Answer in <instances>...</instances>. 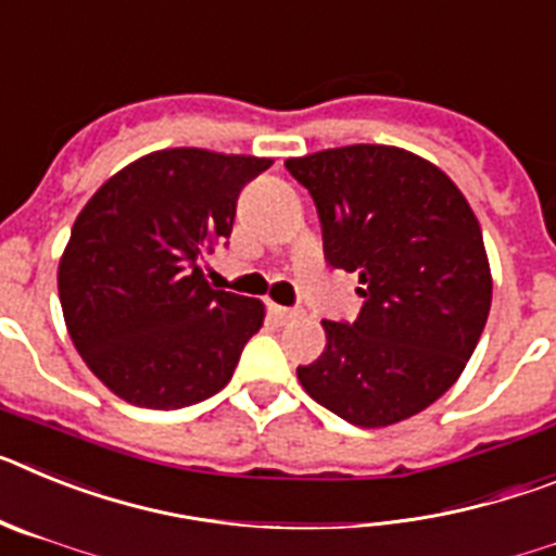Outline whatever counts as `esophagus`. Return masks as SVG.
<instances>
[{"instance_id":"1","label":"esophagus","mask_w":556,"mask_h":556,"mask_svg":"<svg viewBox=\"0 0 556 556\" xmlns=\"http://www.w3.org/2000/svg\"><path fill=\"white\" fill-rule=\"evenodd\" d=\"M269 314H273L278 323H289L298 317V308H289V306H278V303H269Z\"/></svg>"}]
</instances>
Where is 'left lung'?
I'll use <instances>...</instances> for the list:
<instances>
[{"label":"left lung","instance_id":"obj_1","mask_svg":"<svg viewBox=\"0 0 556 556\" xmlns=\"http://www.w3.org/2000/svg\"><path fill=\"white\" fill-rule=\"evenodd\" d=\"M312 194L326 262L358 273L353 323L323 320L326 351L303 390L362 429L424 412L456 384L493 301L479 219L440 166L390 144L287 159Z\"/></svg>","mask_w":556,"mask_h":556}]
</instances>
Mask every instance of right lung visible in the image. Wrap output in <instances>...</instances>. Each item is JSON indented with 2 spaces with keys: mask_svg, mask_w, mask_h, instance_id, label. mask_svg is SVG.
<instances>
[{
  "mask_svg": "<svg viewBox=\"0 0 556 556\" xmlns=\"http://www.w3.org/2000/svg\"><path fill=\"white\" fill-rule=\"evenodd\" d=\"M273 159L172 147L108 178L58 267L63 320L116 397L180 409L223 390L264 303L211 289L198 258L228 239L244 184Z\"/></svg>",
  "mask_w": 556,
  "mask_h": 556,
  "instance_id": "obj_1",
  "label": "right lung"
}]
</instances>
